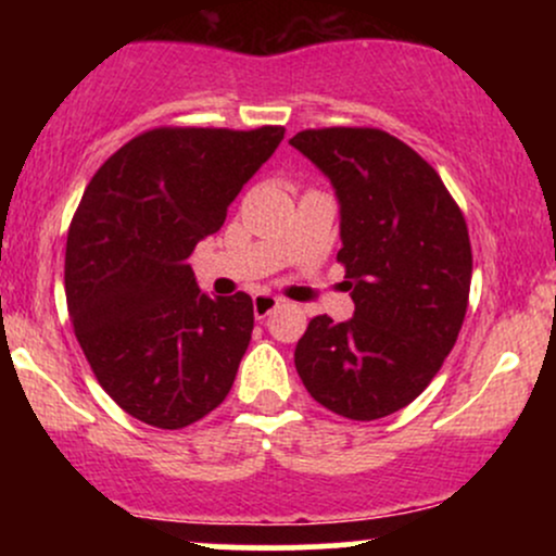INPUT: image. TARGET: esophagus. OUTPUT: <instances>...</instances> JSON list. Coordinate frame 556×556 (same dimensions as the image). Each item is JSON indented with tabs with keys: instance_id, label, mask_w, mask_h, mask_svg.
<instances>
[{
	"instance_id": "1",
	"label": "esophagus",
	"mask_w": 556,
	"mask_h": 556,
	"mask_svg": "<svg viewBox=\"0 0 556 556\" xmlns=\"http://www.w3.org/2000/svg\"><path fill=\"white\" fill-rule=\"evenodd\" d=\"M274 308H279L277 295H269V292H258V295H253V316L256 318H266Z\"/></svg>"
}]
</instances>
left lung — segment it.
<instances>
[{"label":"left lung","instance_id":"1","mask_svg":"<svg viewBox=\"0 0 556 556\" xmlns=\"http://www.w3.org/2000/svg\"><path fill=\"white\" fill-rule=\"evenodd\" d=\"M290 146L334 188L337 261L355 303L348 321L308 324L295 368L337 416H392L431 384L460 334L473 271L468 227L431 164L384 130H303Z\"/></svg>","mask_w":556,"mask_h":556}]
</instances>
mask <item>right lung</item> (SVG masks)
Listing matches in <instances>:
<instances>
[{
	"mask_svg": "<svg viewBox=\"0 0 556 556\" xmlns=\"http://www.w3.org/2000/svg\"><path fill=\"white\" fill-rule=\"evenodd\" d=\"M282 138L285 127H156L106 159L83 193L65 253L70 321L132 418L185 429L232 389L253 300L206 295L188 258Z\"/></svg>",
	"mask_w": 556,
	"mask_h": 556,
	"instance_id": "add662e5",
	"label": "right lung"
}]
</instances>
